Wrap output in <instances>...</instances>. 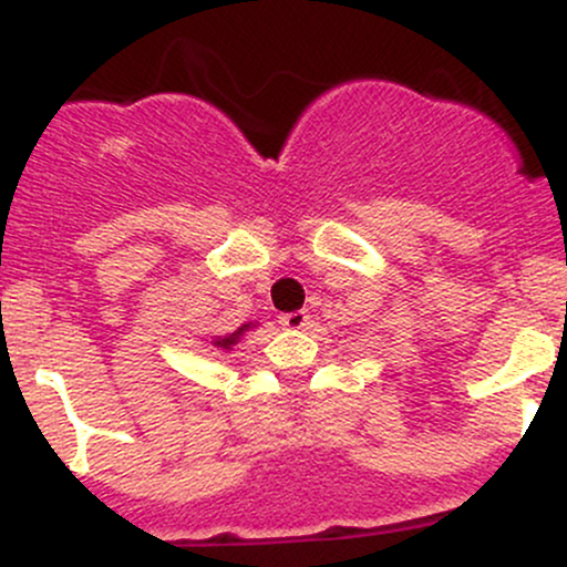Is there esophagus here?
<instances>
[{
    "mask_svg": "<svg viewBox=\"0 0 567 567\" xmlns=\"http://www.w3.org/2000/svg\"><path fill=\"white\" fill-rule=\"evenodd\" d=\"M279 322H282L285 328H290V330H301V328H306V324H309V311H303V309L288 311V315L279 317Z\"/></svg>",
    "mask_w": 567,
    "mask_h": 567,
    "instance_id": "obj_1",
    "label": "esophagus"
}]
</instances>
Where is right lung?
<instances>
[{"label": "right lung", "mask_w": 567, "mask_h": 567, "mask_svg": "<svg viewBox=\"0 0 567 567\" xmlns=\"http://www.w3.org/2000/svg\"><path fill=\"white\" fill-rule=\"evenodd\" d=\"M245 328H247V324H245ZM245 328H239L237 330V333H231V336H226V338H216V341H213V347H220V349H231L234 347V343H237L239 341V336H243V330Z\"/></svg>", "instance_id": "obj_1"}]
</instances>
